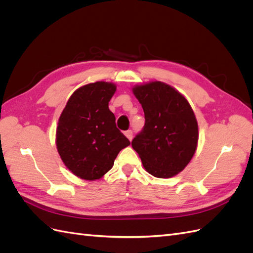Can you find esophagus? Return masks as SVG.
I'll use <instances>...</instances> for the list:
<instances>
[{"label": "esophagus", "instance_id": "1", "mask_svg": "<svg viewBox=\"0 0 253 253\" xmlns=\"http://www.w3.org/2000/svg\"><path fill=\"white\" fill-rule=\"evenodd\" d=\"M125 135H126V137L128 140H132V138H133V132L131 131V129H128V131H126Z\"/></svg>", "mask_w": 253, "mask_h": 253}]
</instances>
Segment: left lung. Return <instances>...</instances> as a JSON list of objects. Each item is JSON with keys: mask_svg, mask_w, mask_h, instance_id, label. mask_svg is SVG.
Returning a JSON list of instances; mask_svg holds the SVG:
<instances>
[{"mask_svg": "<svg viewBox=\"0 0 253 253\" xmlns=\"http://www.w3.org/2000/svg\"><path fill=\"white\" fill-rule=\"evenodd\" d=\"M145 124L132 141L143 168L158 178L180 173L195 154L198 125L190 103L169 84L151 81L135 85Z\"/></svg>", "mask_w": 253, "mask_h": 253, "instance_id": "obj_1", "label": "left lung"}]
</instances>
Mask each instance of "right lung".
<instances>
[{"instance_id":"obj_1","label":"right lung","mask_w":253,"mask_h":253,"mask_svg":"<svg viewBox=\"0 0 253 253\" xmlns=\"http://www.w3.org/2000/svg\"><path fill=\"white\" fill-rule=\"evenodd\" d=\"M116 87L105 81L79 87L59 117L58 153L67 169L81 179L101 178L113 168L118 153L131 143L117 128L109 109Z\"/></svg>"}]
</instances>
